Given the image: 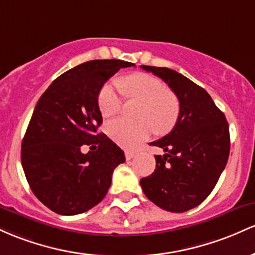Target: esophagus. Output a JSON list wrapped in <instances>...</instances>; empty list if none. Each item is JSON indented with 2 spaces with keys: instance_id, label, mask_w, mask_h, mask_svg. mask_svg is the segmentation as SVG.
Masks as SVG:
<instances>
[{
  "instance_id": "1",
  "label": "esophagus",
  "mask_w": 255,
  "mask_h": 255,
  "mask_svg": "<svg viewBox=\"0 0 255 255\" xmlns=\"http://www.w3.org/2000/svg\"><path fill=\"white\" fill-rule=\"evenodd\" d=\"M135 155H136V151H133V150H125V158H127V160H131Z\"/></svg>"
}]
</instances>
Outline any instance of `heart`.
Listing matches in <instances>:
<instances>
[{
  "label": "heart",
  "instance_id": "1",
  "mask_svg": "<svg viewBox=\"0 0 255 255\" xmlns=\"http://www.w3.org/2000/svg\"><path fill=\"white\" fill-rule=\"evenodd\" d=\"M123 90L128 97L142 102L138 122L114 119L107 125L111 138L123 147H135L148 138L153 130L166 133L176 124L179 114V102L174 94L167 90L160 79L145 73H135L122 81L107 83L100 90L97 104L102 117L117 114L123 105Z\"/></svg>",
  "mask_w": 255,
  "mask_h": 255
}]
</instances>
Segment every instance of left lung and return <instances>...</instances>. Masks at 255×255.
<instances>
[{
  "label": "left lung",
  "mask_w": 255,
  "mask_h": 255,
  "mask_svg": "<svg viewBox=\"0 0 255 255\" xmlns=\"http://www.w3.org/2000/svg\"><path fill=\"white\" fill-rule=\"evenodd\" d=\"M178 97L179 114L170 133L150 143L161 148L156 167L141 179L145 196L165 211L182 213L211 194L230 153V133L224 113L204 88L167 67L144 66Z\"/></svg>",
  "instance_id": "8db88e82"
}]
</instances>
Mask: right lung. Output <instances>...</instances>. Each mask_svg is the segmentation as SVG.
Masks as SVG:
<instances>
[{
	"label": "right lung",
	"mask_w": 255,
	"mask_h": 255,
	"mask_svg": "<svg viewBox=\"0 0 255 255\" xmlns=\"http://www.w3.org/2000/svg\"><path fill=\"white\" fill-rule=\"evenodd\" d=\"M131 66L91 60L62 73L39 97L21 143V164L32 193L53 212L74 216L93 208L125 161L124 151L97 132V97L114 73ZM85 145L92 149L87 154L81 153Z\"/></svg>",
	"instance_id": "1"
}]
</instances>
